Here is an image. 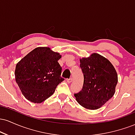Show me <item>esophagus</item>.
<instances>
[{
    "label": "esophagus",
    "mask_w": 135,
    "mask_h": 135,
    "mask_svg": "<svg viewBox=\"0 0 135 135\" xmlns=\"http://www.w3.org/2000/svg\"><path fill=\"white\" fill-rule=\"evenodd\" d=\"M66 81H67V83H72V78L66 79Z\"/></svg>",
    "instance_id": "obj_1"
}]
</instances>
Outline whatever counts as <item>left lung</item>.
Returning <instances> with one entry per match:
<instances>
[{"instance_id": "8db88e82", "label": "left lung", "mask_w": 135, "mask_h": 135, "mask_svg": "<svg viewBox=\"0 0 135 135\" xmlns=\"http://www.w3.org/2000/svg\"><path fill=\"white\" fill-rule=\"evenodd\" d=\"M84 75L82 89L74 97L83 107L90 110L100 108L114 96L118 81L112 64L97 53L80 60Z\"/></svg>"}]
</instances>
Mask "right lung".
Wrapping results in <instances>:
<instances>
[{"label": "right lung", "mask_w": 135, "mask_h": 135, "mask_svg": "<svg viewBox=\"0 0 135 135\" xmlns=\"http://www.w3.org/2000/svg\"><path fill=\"white\" fill-rule=\"evenodd\" d=\"M61 55L49 47H38L16 64L15 79L24 97L33 103H41L50 97L64 79L58 61Z\"/></svg>", "instance_id": "add662e5"}]
</instances>
